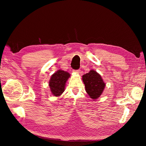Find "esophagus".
Wrapping results in <instances>:
<instances>
[{
  "instance_id": "obj_1",
  "label": "esophagus",
  "mask_w": 146,
  "mask_h": 146,
  "mask_svg": "<svg viewBox=\"0 0 146 146\" xmlns=\"http://www.w3.org/2000/svg\"><path fill=\"white\" fill-rule=\"evenodd\" d=\"M74 73H80V70H73V71Z\"/></svg>"
}]
</instances>
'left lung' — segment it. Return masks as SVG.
<instances>
[{
	"label": "left lung",
	"mask_w": 146,
	"mask_h": 146,
	"mask_svg": "<svg viewBox=\"0 0 146 146\" xmlns=\"http://www.w3.org/2000/svg\"><path fill=\"white\" fill-rule=\"evenodd\" d=\"M82 80L86 92L90 97L93 99H97L99 97L106 86L99 74L95 71L91 70L82 76Z\"/></svg>",
	"instance_id": "8db88e82"
}]
</instances>
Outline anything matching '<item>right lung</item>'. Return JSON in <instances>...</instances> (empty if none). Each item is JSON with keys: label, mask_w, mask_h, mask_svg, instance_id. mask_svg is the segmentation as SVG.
I'll use <instances>...</instances> for the list:
<instances>
[{"label": "right lung", "mask_w": 146, "mask_h": 146, "mask_svg": "<svg viewBox=\"0 0 146 146\" xmlns=\"http://www.w3.org/2000/svg\"><path fill=\"white\" fill-rule=\"evenodd\" d=\"M70 76V74L62 70L57 71L51 76L49 86L54 96L58 97L64 92L66 82Z\"/></svg>", "instance_id": "1"}]
</instances>
